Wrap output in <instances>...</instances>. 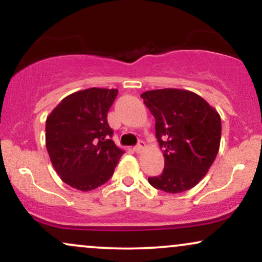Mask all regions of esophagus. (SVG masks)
<instances>
[{
  "label": "esophagus",
  "instance_id": "1",
  "mask_svg": "<svg viewBox=\"0 0 262 262\" xmlns=\"http://www.w3.org/2000/svg\"><path fill=\"white\" fill-rule=\"evenodd\" d=\"M144 146H145V143H144V141H139V143H138V145L134 146V151L137 152V154H140V152L143 151Z\"/></svg>",
  "mask_w": 262,
  "mask_h": 262
}]
</instances>
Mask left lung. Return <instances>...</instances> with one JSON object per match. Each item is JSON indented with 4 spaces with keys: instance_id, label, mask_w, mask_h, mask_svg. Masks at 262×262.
Returning a JSON list of instances; mask_svg holds the SVG:
<instances>
[{
    "instance_id": "left-lung-1",
    "label": "left lung",
    "mask_w": 262,
    "mask_h": 262,
    "mask_svg": "<svg viewBox=\"0 0 262 262\" xmlns=\"http://www.w3.org/2000/svg\"><path fill=\"white\" fill-rule=\"evenodd\" d=\"M140 97L154 116L155 134L165 158L162 173L149 177V183L167 193L194 187L218 154L222 135L219 113L187 90H152Z\"/></svg>"
}]
</instances>
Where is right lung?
<instances>
[{"mask_svg": "<svg viewBox=\"0 0 262 262\" xmlns=\"http://www.w3.org/2000/svg\"><path fill=\"white\" fill-rule=\"evenodd\" d=\"M118 90H82L66 96L48 116L45 145L60 179L87 192L100 187L113 175L122 149L111 139L107 113Z\"/></svg>", "mask_w": 262, "mask_h": 262, "instance_id": "right-lung-1", "label": "right lung"}]
</instances>
